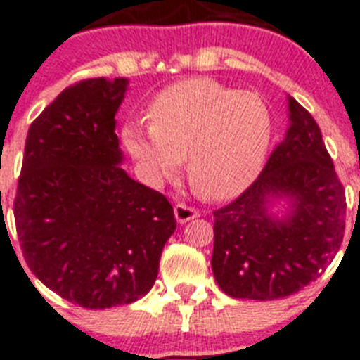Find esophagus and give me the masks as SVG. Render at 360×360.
Instances as JSON below:
<instances>
[{
  "label": "esophagus",
  "mask_w": 360,
  "mask_h": 360,
  "mask_svg": "<svg viewBox=\"0 0 360 360\" xmlns=\"http://www.w3.org/2000/svg\"><path fill=\"white\" fill-rule=\"evenodd\" d=\"M174 215H176L179 224H184V222H188V220L199 217V212H197L195 208H192V206H188V204L177 202L176 208H174Z\"/></svg>",
  "instance_id": "1"
}]
</instances>
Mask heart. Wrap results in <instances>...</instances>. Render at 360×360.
Wrapping results in <instances>:
<instances>
[{
    "label": "heart",
    "instance_id": "b5f03b06",
    "mask_svg": "<svg viewBox=\"0 0 360 360\" xmlns=\"http://www.w3.org/2000/svg\"><path fill=\"white\" fill-rule=\"evenodd\" d=\"M150 125L124 127V145L152 183L177 174L186 158L193 192L210 200L240 193L267 154L273 118L255 93H238L210 79L165 87L147 109Z\"/></svg>",
    "mask_w": 360,
    "mask_h": 360
}]
</instances>
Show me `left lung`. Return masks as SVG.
Returning <instances> with one entry per match:
<instances>
[{
	"instance_id": "left-lung-1",
	"label": "left lung",
	"mask_w": 360,
	"mask_h": 360,
	"mask_svg": "<svg viewBox=\"0 0 360 360\" xmlns=\"http://www.w3.org/2000/svg\"><path fill=\"white\" fill-rule=\"evenodd\" d=\"M290 127L260 176L215 210L212 269L228 296L278 300L316 281L342 244L346 195L309 111L289 96ZM295 199L290 219L266 217L271 196Z\"/></svg>"
}]
</instances>
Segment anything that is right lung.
<instances>
[{
  "label": "right lung",
  "instance_id": "1",
  "mask_svg": "<svg viewBox=\"0 0 360 360\" xmlns=\"http://www.w3.org/2000/svg\"><path fill=\"white\" fill-rule=\"evenodd\" d=\"M127 80L66 87L32 122L14 199L22 257L73 305H129L152 289L172 204L120 167L115 115Z\"/></svg>",
  "mask_w": 360,
  "mask_h": 360
}]
</instances>
